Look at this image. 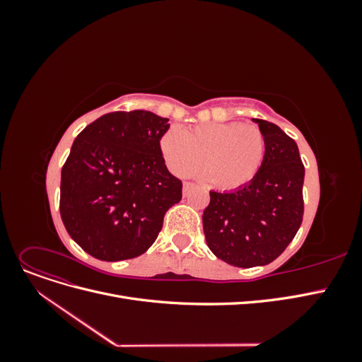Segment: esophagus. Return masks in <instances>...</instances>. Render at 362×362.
<instances>
[{
	"instance_id": "1",
	"label": "esophagus",
	"mask_w": 362,
	"mask_h": 362,
	"mask_svg": "<svg viewBox=\"0 0 362 362\" xmlns=\"http://www.w3.org/2000/svg\"><path fill=\"white\" fill-rule=\"evenodd\" d=\"M190 189H193V184L192 182H184V185H182V194L187 196Z\"/></svg>"
}]
</instances>
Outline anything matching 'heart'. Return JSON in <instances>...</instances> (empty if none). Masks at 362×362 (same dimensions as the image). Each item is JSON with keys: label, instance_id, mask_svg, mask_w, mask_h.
<instances>
[{"label": "heart", "instance_id": "b5f03b06", "mask_svg": "<svg viewBox=\"0 0 362 362\" xmlns=\"http://www.w3.org/2000/svg\"><path fill=\"white\" fill-rule=\"evenodd\" d=\"M160 149L168 168L184 177L202 169L216 187L235 190L257 177L266 160V137L257 125L210 122L182 133L169 128L160 137Z\"/></svg>", "mask_w": 362, "mask_h": 362}]
</instances>
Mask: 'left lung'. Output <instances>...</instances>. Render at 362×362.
Segmentation results:
<instances>
[{
	"mask_svg": "<svg viewBox=\"0 0 362 362\" xmlns=\"http://www.w3.org/2000/svg\"><path fill=\"white\" fill-rule=\"evenodd\" d=\"M266 137L257 177L229 192H210L202 225L213 254L235 267L266 266L294 238L303 216V177L296 141L272 122L252 119Z\"/></svg>",
	"mask_w": 362,
	"mask_h": 362,
	"instance_id": "left-lung-1",
	"label": "left lung"
}]
</instances>
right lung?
<instances>
[{"instance_id":"obj_1","label":"right lung","mask_w":362,"mask_h":362,"mask_svg":"<svg viewBox=\"0 0 362 362\" xmlns=\"http://www.w3.org/2000/svg\"><path fill=\"white\" fill-rule=\"evenodd\" d=\"M169 119L146 110L108 113L74 140L62 169L60 214L74 242L103 261L151 247L182 182L168 170L160 137Z\"/></svg>"}]
</instances>
